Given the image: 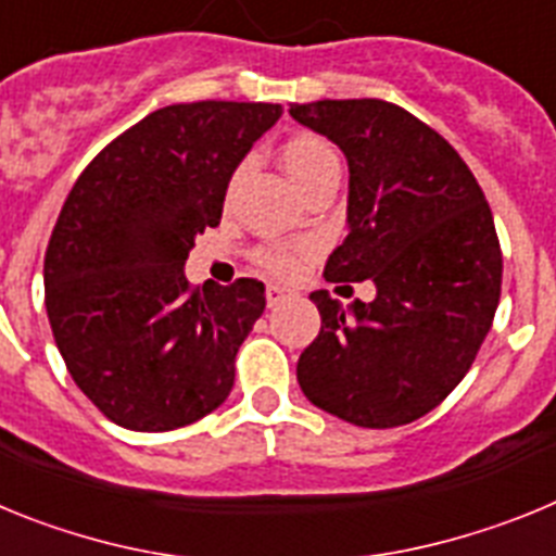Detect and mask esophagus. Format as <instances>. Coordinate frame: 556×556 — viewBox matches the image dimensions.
<instances>
[{
  "label": "esophagus",
  "instance_id": "obj_1",
  "mask_svg": "<svg viewBox=\"0 0 556 556\" xmlns=\"http://www.w3.org/2000/svg\"><path fill=\"white\" fill-rule=\"evenodd\" d=\"M289 289L287 287H278V283H269L267 287V306H278L281 301H287L289 298Z\"/></svg>",
  "mask_w": 556,
  "mask_h": 556
}]
</instances>
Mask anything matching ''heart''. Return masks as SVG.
<instances>
[{"label": "heart", "instance_id": "1", "mask_svg": "<svg viewBox=\"0 0 556 556\" xmlns=\"http://www.w3.org/2000/svg\"><path fill=\"white\" fill-rule=\"evenodd\" d=\"M281 161L294 184L303 189L320 172L337 166V152L328 147L326 139L314 136V132H294L292 139H287V144L281 147ZM258 262L275 275H292L301 264V253L273 244V248L258 250Z\"/></svg>", "mask_w": 556, "mask_h": 556}]
</instances>
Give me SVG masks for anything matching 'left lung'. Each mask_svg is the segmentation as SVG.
Segmentation results:
<instances>
[{"instance_id": "1", "label": "left lung", "mask_w": 556, "mask_h": 556, "mask_svg": "<svg viewBox=\"0 0 556 556\" xmlns=\"http://www.w3.org/2000/svg\"><path fill=\"white\" fill-rule=\"evenodd\" d=\"M294 122L345 152L348 236L326 281H372L370 303L312 292L323 326L298 358L314 406L362 429L406 426L473 365L501 298V248L473 172L437 130L384 100H320Z\"/></svg>"}]
</instances>
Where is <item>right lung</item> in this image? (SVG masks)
<instances>
[{
  "mask_svg": "<svg viewBox=\"0 0 556 556\" xmlns=\"http://www.w3.org/2000/svg\"><path fill=\"white\" fill-rule=\"evenodd\" d=\"M281 113L269 102L166 105L68 191L43 255L49 326L75 384L122 429H180L233 390L264 283L200 292L184 267L194 236L223 219L236 166Z\"/></svg>",
  "mask_w": 556,
  "mask_h": 556,
  "instance_id": "add662e5",
  "label": "right lung"
}]
</instances>
